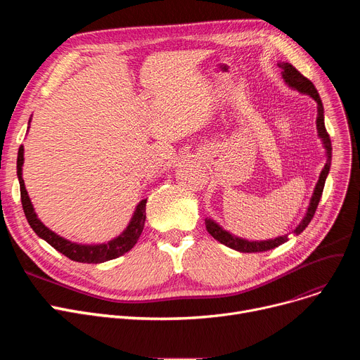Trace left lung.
<instances>
[{
    "mask_svg": "<svg viewBox=\"0 0 360 360\" xmlns=\"http://www.w3.org/2000/svg\"><path fill=\"white\" fill-rule=\"evenodd\" d=\"M277 65H278V68H281L283 79H285V82L290 87L296 89L300 93L309 94V96L318 103L316 129H318L319 139L323 140V144H324V147L327 150V163H326L324 169L321 170L319 179L316 182V186H315V190H314V195H312L309 207H308V212H307L305 217L302 219V221L299 223L297 228L293 231L295 235H299V233H302V232L305 231V228L309 224V221L312 220V217H314V214L316 212L318 202L321 200V195H323L326 179H327V175L330 172V166H331V150H333V147H331V140H330V136H328V132L326 129V124H324V106H323V102H321L319 94H318L315 86L312 84V82L308 80L304 74H300L289 63H278ZM205 229L216 240H219L220 243L226 245V247H229V248H232L235 251H239V252H262V251H269V250H273V248L278 247V245H281V243H285L289 239V235H285V236H278L276 239L259 240V242L252 240V242H250L247 239L233 236L232 233L223 231L220 226L214 220H212V219H205Z\"/></svg>",
    "mask_w": 360,
    "mask_h": 360,
    "instance_id": "obj_1",
    "label": "left lung"
}]
</instances>
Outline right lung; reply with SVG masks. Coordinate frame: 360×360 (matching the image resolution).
Listing matches in <instances>:
<instances>
[{"label":"right lung","mask_w":360,"mask_h":360,"mask_svg":"<svg viewBox=\"0 0 360 360\" xmlns=\"http://www.w3.org/2000/svg\"><path fill=\"white\" fill-rule=\"evenodd\" d=\"M23 160H25L23 146H20V148H18V156H17V176H18V182H20V197H22V205H23L25 216L30 224V228L34 231V233L39 238L45 239L56 251L64 254L65 257H68L72 261L87 262V264H99V262H105V261L124 255L137 243V240L143 232V228H144V221H146L147 198L141 200L139 202L129 224L127 226V229L115 239H112L106 243H98V245L75 243V242L67 240L56 233H53L39 219H37V216L33 210V205L30 202V198L27 195L26 188H25V181L22 178Z\"/></svg>","instance_id":"add662e5"}]
</instances>
